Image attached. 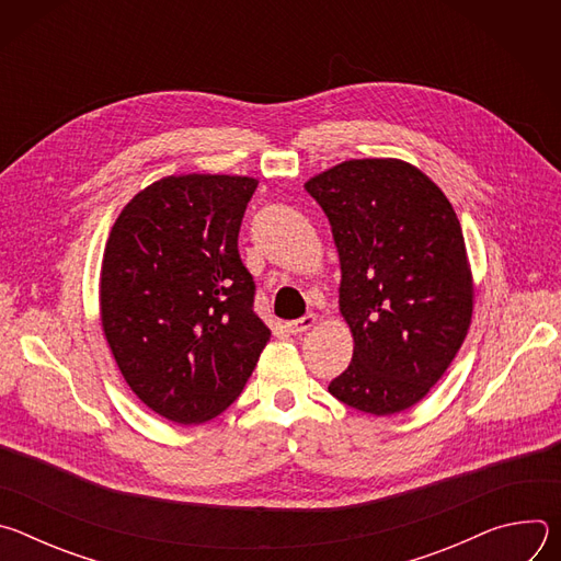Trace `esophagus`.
I'll return each instance as SVG.
<instances>
[{
    "instance_id": "1",
    "label": "esophagus",
    "mask_w": 561,
    "mask_h": 561,
    "mask_svg": "<svg viewBox=\"0 0 561 561\" xmlns=\"http://www.w3.org/2000/svg\"><path fill=\"white\" fill-rule=\"evenodd\" d=\"M314 324H317V317H314V314H304V317L293 319V322H288V324H286V329H288V333L297 335V333H306V331H310Z\"/></svg>"
}]
</instances>
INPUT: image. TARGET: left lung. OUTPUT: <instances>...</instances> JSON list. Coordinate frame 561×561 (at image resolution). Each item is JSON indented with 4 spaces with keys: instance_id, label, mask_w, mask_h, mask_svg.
<instances>
[{
    "instance_id": "8db88e82",
    "label": "left lung",
    "mask_w": 561,
    "mask_h": 561,
    "mask_svg": "<svg viewBox=\"0 0 561 561\" xmlns=\"http://www.w3.org/2000/svg\"><path fill=\"white\" fill-rule=\"evenodd\" d=\"M304 188L331 221L340 310L355 348L329 392L377 417L402 413L439 381L472 317V275L459 219L402 159H348Z\"/></svg>"
}]
</instances>
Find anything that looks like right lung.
Masks as SVG:
<instances>
[{"instance_id":"add662e5","label":"right lung","mask_w":561,"mask_h":561,"mask_svg":"<svg viewBox=\"0 0 561 561\" xmlns=\"http://www.w3.org/2000/svg\"><path fill=\"white\" fill-rule=\"evenodd\" d=\"M255 188L253 178L171 175L139 191L108 234L106 342L130 390L175 424L224 413L271 340L237 251Z\"/></svg>"}]
</instances>
